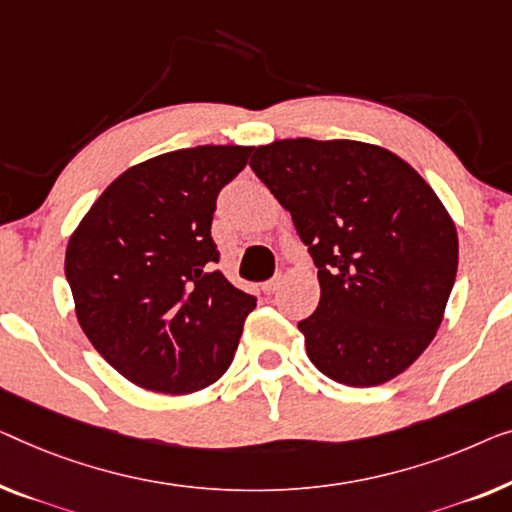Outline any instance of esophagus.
<instances>
[{
    "mask_svg": "<svg viewBox=\"0 0 512 512\" xmlns=\"http://www.w3.org/2000/svg\"><path fill=\"white\" fill-rule=\"evenodd\" d=\"M281 281H284V277H281V274H277V277H272V279H268L263 284V293H274V291H279V286H281Z\"/></svg>",
    "mask_w": 512,
    "mask_h": 512,
    "instance_id": "34e87169",
    "label": "esophagus"
}]
</instances>
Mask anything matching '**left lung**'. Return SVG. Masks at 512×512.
Instances as JSON below:
<instances>
[{
	"label": "left lung",
	"instance_id": "left-lung-1",
	"mask_svg": "<svg viewBox=\"0 0 512 512\" xmlns=\"http://www.w3.org/2000/svg\"><path fill=\"white\" fill-rule=\"evenodd\" d=\"M291 212L318 268L321 300L298 323L332 381L395 379L441 325L457 274V231L406 161L358 140H277L249 161Z\"/></svg>",
	"mask_w": 512,
	"mask_h": 512
}]
</instances>
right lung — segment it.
<instances>
[{
	"label": "right lung",
	"mask_w": 512,
	"mask_h": 512,
	"mask_svg": "<svg viewBox=\"0 0 512 512\" xmlns=\"http://www.w3.org/2000/svg\"><path fill=\"white\" fill-rule=\"evenodd\" d=\"M251 147L201 145L122 173L66 247L80 328L110 367L145 390L207 388L233 362L254 295L214 268L217 198Z\"/></svg>",
	"instance_id": "right-lung-1"
}]
</instances>
